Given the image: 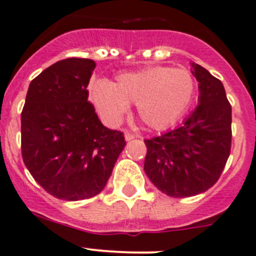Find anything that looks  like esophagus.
Listing matches in <instances>:
<instances>
[{
  "label": "esophagus",
  "mask_w": 256,
  "mask_h": 256,
  "mask_svg": "<svg viewBox=\"0 0 256 256\" xmlns=\"http://www.w3.org/2000/svg\"><path fill=\"white\" fill-rule=\"evenodd\" d=\"M124 135H125L126 141H130V140H132V138H135V135H134V134H131L130 131H125V132H124Z\"/></svg>",
  "instance_id": "34e87169"
}]
</instances>
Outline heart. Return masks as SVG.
<instances>
[{
    "mask_svg": "<svg viewBox=\"0 0 256 256\" xmlns=\"http://www.w3.org/2000/svg\"><path fill=\"white\" fill-rule=\"evenodd\" d=\"M196 81L190 71L168 66H154L136 72L122 74L115 82L95 81L90 86V100L108 125L120 122L130 104L151 128H165L175 124L191 106Z\"/></svg>",
    "mask_w": 256,
    "mask_h": 256,
    "instance_id": "1",
    "label": "heart"
}]
</instances>
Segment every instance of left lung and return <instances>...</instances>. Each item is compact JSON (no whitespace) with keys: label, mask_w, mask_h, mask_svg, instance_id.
Listing matches in <instances>:
<instances>
[{"label":"left lung","mask_w":256,"mask_h":256,"mask_svg":"<svg viewBox=\"0 0 256 256\" xmlns=\"http://www.w3.org/2000/svg\"><path fill=\"white\" fill-rule=\"evenodd\" d=\"M199 81V105L182 125L145 140L144 170L171 198L205 192L222 175L232 148V105L219 78L192 64Z\"/></svg>","instance_id":"left-lung-1"}]
</instances>
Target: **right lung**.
Segmentation results:
<instances>
[{
  "label": "right lung",
  "instance_id": "right-lung-1",
  "mask_svg": "<svg viewBox=\"0 0 256 256\" xmlns=\"http://www.w3.org/2000/svg\"><path fill=\"white\" fill-rule=\"evenodd\" d=\"M88 58L61 60L31 81L21 114L22 158L52 196L78 202L100 194L126 145L98 120L88 85Z\"/></svg>",
  "mask_w": 256,
  "mask_h": 256
}]
</instances>
